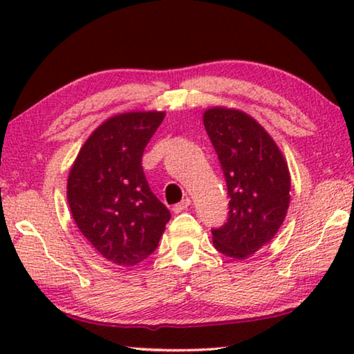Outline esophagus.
I'll return each instance as SVG.
<instances>
[{
    "label": "esophagus",
    "instance_id": "34e87169",
    "mask_svg": "<svg viewBox=\"0 0 354 354\" xmlns=\"http://www.w3.org/2000/svg\"><path fill=\"white\" fill-rule=\"evenodd\" d=\"M190 205H192V200H190V198H185V200H183L181 203H178V205H176L175 207H173V212H175V214L183 212V211H185V209H187Z\"/></svg>",
    "mask_w": 354,
    "mask_h": 354
}]
</instances>
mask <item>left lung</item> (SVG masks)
<instances>
[{
  "instance_id": "left-lung-1",
  "label": "left lung",
  "mask_w": 354,
  "mask_h": 354,
  "mask_svg": "<svg viewBox=\"0 0 354 354\" xmlns=\"http://www.w3.org/2000/svg\"><path fill=\"white\" fill-rule=\"evenodd\" d=\"M203 123L225 173L230 217L212 230L214 247L247 259L277 236L290 205V171L277 142L250 113L209 107Z\"/></svg>"
}]
</instances>
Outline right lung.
Here are the masks:
<instances>
[{
    "instance_id": "right-lung-1",
    "label": "right lung",
    "mask_w": 354,
    "mask_h": 354,
    "mask_svg": "<svg viewBox=\"0 0 354 354\" xmlns=\"http://www.w3.org/2000/svg\"><path fill=\"white\" fill-rule=\"evenodd\" d=\"M164 117V111H131L104 120L68 173L67 200L77 230L117 266L147 259L170 220L142 169L143 149Z\"/></svg>"
}]
</instances>
